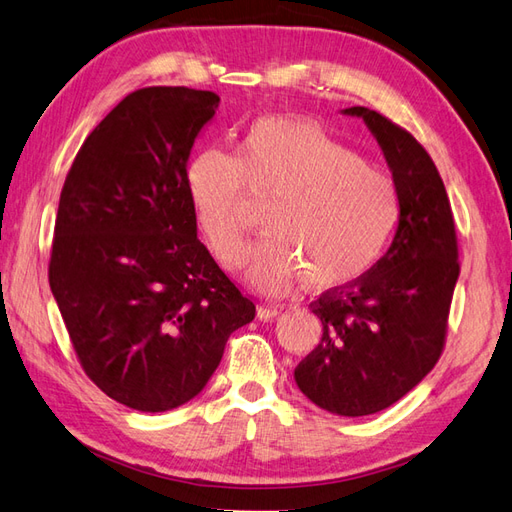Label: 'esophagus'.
<instances>
[{"instance_id": "esophagus-1", "label": "esophagus", "mask_w": 512, "mask_h": 512, "mask_svg": "<svg viewBox=\"0 0 512 512\" xmlns=\"http://www.w3.org/2000/svg\"><path fill=\"white\" fill-rule=\"evenodd\" d=\"M279 314H281L279 307H272V305H259L257 307V318L259 320H272V318H277Z\"/></svg>"}]
</instances>
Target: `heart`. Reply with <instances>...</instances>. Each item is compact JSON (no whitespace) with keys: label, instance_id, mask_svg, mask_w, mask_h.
<instances>
[{"label":"heart","instance_id":"b5f03b06","mask_svg":"<svg viewBox=\"0 0 512 512\" xmlns=\"http://www.w3.org/2000/svg\"><path fill=\"white\" fill-rule=\"evenodd\" d=\"M187 192L211 255L237 268L248 248V207L266 211L246 277L257 290L283 294L349 290L386 255L403 202L392 174L366 163L314 122L264 117L237 154L205 150L189 163Z\"/></svg>","mask_w":512,"mask_h":512}]
</instances>
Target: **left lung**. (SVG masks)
I'll use <instances>...</instances> for the list:
<instances>
[{"label": "left lung", "instance_id": "1", "mask_svg": "<svg viewBox=\"0 0 512 512\" xmlns=\"http://www.w3.org/2000/svg\"><path fill=\"white\" fill-rule=\"evenodd\" d=\"M344 113L362 117L382 146L401 192V224L360 283L310 303L323 338L294 379L323 410L366 417L408 395L441 358L460 264L454 213L427 150L382 113Z\"/></svg>", "mask_w": 512, "mask_h": 512}]
</instances>
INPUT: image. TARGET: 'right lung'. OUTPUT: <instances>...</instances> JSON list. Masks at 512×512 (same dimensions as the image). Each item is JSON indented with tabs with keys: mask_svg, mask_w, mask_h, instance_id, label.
<instances>
[{
	"mask_svg": "<svg viewBox=\"0 0 512 512\" xmlns=\"http://www.w3.org/2000/svg\"><path fill=\"white\" fill-rule=\"evenodd\" d=\"M218 102L187 87L128 93L80 146L58 200L52 294L82 371L133 410L194 399L255 318L196 237L187 192L189 150Z\"/></svg>",
	"mask_w": 512,
	"mask_h": 512,
	"instance_id": "obj_1",
	"label": "right lung"
}]
</instances>
